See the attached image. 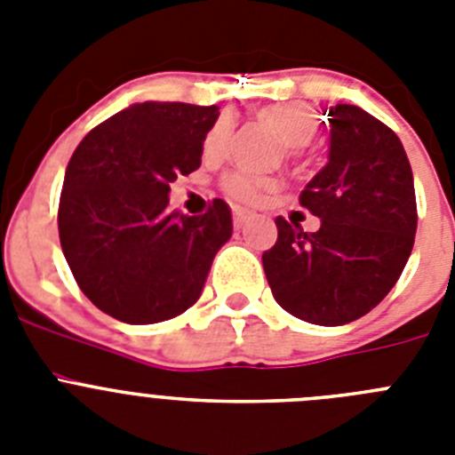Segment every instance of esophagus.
Masks as SVG:
<instances>
[{
    "instance_id": "34e87169",
    "label": "esophagus",
    "mask_w": 455,
    "mask_h": 455,
    "mask_svg": "<svg viewBox=\"0 0 455 455\" xmlns=\"http://www.w3.org/2000/svg\"><path fill=\"white\" fill-rule=\"evenodd\" d=\"M248 219H251V212H246V209L235 207V225H236V228H241V225L246 223Z\"/></svg>"
}]
</instances>
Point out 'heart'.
I'll list each match as a JSON object with an SVG mask.
<instances>
[{
    "instance_id": "heart-1",
    "label": "heart",
    "mask_w": 455,
    "mask_h": 455,
    "mask_svg": "<svg viewBox=\"0 0 455 455\" xmlns=\"http://www.w3.org/2000/svg\"><path fill=\"white\" fill-rule=\"evenodd\" d=\"M259 118L273 127L277 139L283 140L287 148H300L312 140L316 132V116L307 104L300 102H280L264 107L259 111ZM225 140H228V123L219 120L212 127V132L204 139V155L214 156L223 150ZM280 187L275 178H267V175H251V172L236 171L228 172L223 178V191L230 196L232 200L239 203H259L264 193L275 191Z\"/></svg>"
}]
</instances>
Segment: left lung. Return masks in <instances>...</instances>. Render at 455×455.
Returning a JSON list of instances; mask_svg holds the SVG:
<instances>
[{
	"label": "left lung",
	"mask_w": 455,
	"mask_h": 455,
	"mask_svg": "<svg viewBox=\"0 0 455 455\" xmlns=\"http://www.w3.org/2000/svg\"><path fill=\"white\" fill-rule=\"evenodd\" d=\"M328 164L300 193L321 228L275 219L262 255L273 299L296 319L344 325L371 312L396 284L417 232L415 182L399 136L355 104L328 111Z\"/></svg>",
	"instance_id": "1"
}]
</instances>
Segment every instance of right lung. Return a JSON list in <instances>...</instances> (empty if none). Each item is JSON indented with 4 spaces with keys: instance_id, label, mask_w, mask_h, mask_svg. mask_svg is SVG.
<instances>
[{
    "instance_id": "right-lung-1",
    "label": "right lung",
    "mask_w": 455,
    "mask_h": 455,
    "mask_svg": "<svg viewBox=\"0 0 455 455\" xmlns=\"http://www.w3.org/2000/svg\"><path fill=\"white\" fill-rule=\"evenodd\" d=\"M219 107L143 102L88 132L72 155L59 203V236L79 289L104 315L146 325L172 319L203 293L232 212H168L171 182L200 168Z\"/></svg>"
}]
</instances>
